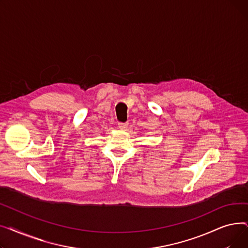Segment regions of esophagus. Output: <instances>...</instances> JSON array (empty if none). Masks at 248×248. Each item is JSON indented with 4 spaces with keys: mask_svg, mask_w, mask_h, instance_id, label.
Wrapping results in <instances>:
<instances>
[{
    "mask_svg": "<svg viewBox=\"0 0 248 248\" xmlns=\"http://www.w3.org/2000/svg\"><path fill=\"white\" fill-rule=\"evenodd\" d=\"M128 127V123H120L119 124V128L123 129V131H125Z\"/></svg>",
    "mask_w": 248,
    "mask_h": 248,
    "instance_id": "1",
    "label": "esophagus"
}]
</instances>
